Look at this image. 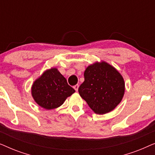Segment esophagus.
I'll list each match as a JSON object with an SVG mask.
<instances>
[{
    "mask_svg": "<svg viewBox=\"0 0 155 155\" xmlns=\"http://www.w3.org/2000/svg\"><path fill=\"white\" fill-rule=\"evenodd\" d=\"M78 87H79V85H78V84H75V85L73 87V88L75 89V90L76 91V92H78Z\"/></svg>",
    "mask_w": 155,
    "mask_h": 155,
    "instance_id": "34e87169",
    "label": "esophagus"
}]
</instances>
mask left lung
I'll use <instances>...</instances> for the list:
<instances>
[{"label": "left lung", "instance_id": "8db88e82", "mask_svg": "<svg viewBox=\"0 0 155 155\" xmlns=\"http://www.w3.org/2000/svg\"><path fill=\"white\" fill-rule=\"evenodd\" d=\"M84 77L78 92L95 114L109 113L121 101L124 80L112 65L104 61L96 62L87 68Z\"/></svg>", "mask_w": 155, "mask_h": 155}]
</instances>
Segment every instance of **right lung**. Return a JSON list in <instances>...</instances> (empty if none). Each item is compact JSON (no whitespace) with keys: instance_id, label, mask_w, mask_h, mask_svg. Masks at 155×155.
I'll list each match as a JSON object with an SVG mask.
<instances>
[{"instance_id":"right-lung-1","label":"right lung","mask_w":155,"mask_h":155,"mask_svg":"<svg viewBox=\"0 0 155 155\" xmlns=\"http://www.w3.org/2000/svg\"><path fill=\"white\" fill-rule=\"evenodd\" d=\"M75 92L56 68L46 71L31 87L33 99L40 107L48 110L60 107Z\"/></svg>"}]
</instances>
